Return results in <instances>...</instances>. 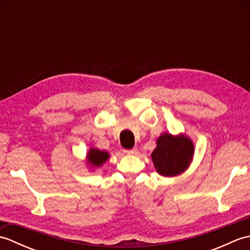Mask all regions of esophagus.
<instances>
[{
	"label": "esophagus",
	"instance_id": "esophagus-1",
	"mask_svg": "<svg viewBox=\"0 0 250 250\" xmlns=\"http://www.w3.org/2000/svg\"><path fill=\"white\" fill-rule=\"evenodd\" d=\"M137 152H139V150H137L136 148H133V149H129V150H125V153H126V155H130V156L136 155Z\"/></svg>",
	"mask_w": 250,
	"mask_h": 250
}]
</instances>
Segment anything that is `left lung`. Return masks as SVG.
<instances>
[{
  "label": "left lung",
  "instance_id": "left-lung-1",
  "mask_svg": "<svg viewBox=\"0 0 250 250\" xmlns=\"http://www.w3.org/2000/svg\"><path fill=\"white\" fill-rule=\"evenodd\" d=\"M157 146L151 152V160L158 174L174 177L190 167L194 155V144L186 134L162 133L157 139Z\"/></svg>",
  "mask_w": 250,
  "mask_h": 250
}]
</instances>
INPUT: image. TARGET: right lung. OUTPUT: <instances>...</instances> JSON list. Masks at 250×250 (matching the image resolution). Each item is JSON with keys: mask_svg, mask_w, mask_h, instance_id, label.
<instances>
[{"mask_svg": "<svg viewBox=\"0 0 250 250\" xmlns=\"http://www.w3.org/2000/svg\"><path fill=\"white\" fill-rule=\"evenodd\" d=\"M108 158H109L108 151L101 150V149H98V148L91 147L87 152L86 163L90 167L99 168L108 160Z\"/></svg>", "mask_w": 250, "mask_h": 250, "instance_id": "1", "label": "right lung"}]
</instances>
